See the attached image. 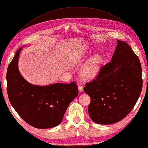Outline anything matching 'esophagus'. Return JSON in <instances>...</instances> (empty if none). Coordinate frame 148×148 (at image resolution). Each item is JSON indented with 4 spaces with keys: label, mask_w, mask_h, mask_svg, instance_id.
I'll return each instance as SVG.
<instances>
[{
    "label": "esophagus",
    "mask_w": 148,
    "mask_h": 148,
    "mask_svg": "<svg viewBox=\"0 0 148 148\" xmlns=\"http://www.w3.org/2000/svg\"><path fill=\"white\" fill-rule=\"evenodd\" d=\"M78 91L79 92H82L83 91V86L82 85H79L78 86Z\"/></svg>",
    "instance_id": "obj_1"
}]
</instances>
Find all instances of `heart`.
<instances>
[{
	"label": "heart",
	"instance_id": "obj_1",
	"mask_svg": "<svg viewBox=\"0 0 148 148\" xmlns=\"http://www.w3.org/2000/svg\"><path fill=\"white\" fill-rule=\"evenodd\" d=\"M85 56L84 50L79 54L75 60V63H79ZM102 63V57L100 54H95L86 62L80 71L81 77L86 80H91L95 78L99 74L101 64Z\"/></svg>",
	"mask_w": 148,
	"mask_h": 148
}]
</instances>
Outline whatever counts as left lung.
<instances>
[{
  "mask_svg": "<svg viewBox=\"0 0 148 148\" xmlns=\"http://www.w3.org/2000/svg\"><path fill=\"white\" fill-rule=\"evenodd\" d=\"M117 41L111 61L84 88L91 98L89 115L98 124H112L125 118L136 104L142 90L140 60L127 43Z\"/></svg>",
  "mask_w": 148,
  "mask_h": 148,
  "instance_id": "8db88e82",
  "label": "left lung"
}]
</instances>
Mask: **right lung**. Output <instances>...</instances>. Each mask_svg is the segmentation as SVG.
Masks as SVG:
<instances>
[{
	"mask_svg": "<svg viewBox=\"0 0 148 148\" xmlns=\"http://www.w3.org/2000/svg\"><path fill=\"white\" fill-rule=\"evenodd\" d=\"M22 47L7 69V94L12 107L26 123L37 128L55 127L62 121L67 107L78 95L75 82L38 86L28 82L18 69Z\"/></svg>",
	"mask_w": 148,
	"mask_h": 148,
	"instance_id": "add662e5",
	"label": "right lung"
}]
</instances>
